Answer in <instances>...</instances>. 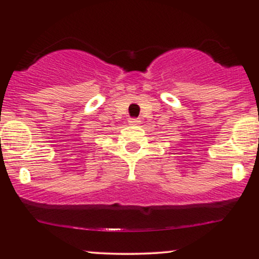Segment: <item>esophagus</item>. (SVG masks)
<instances>
[{"label": "esophagus", "instance_id": "34e87169", "mask_svg": "<svg viewBox=\"0 0 259 259\" xmlns=\"http://www.w3.org/2000/svg\"><path fill=\"white\" fill-rule=\"evenodd\" d=\"M129 124L130 125H139L140 124V119H137V118H132V119H129Z\"/></svg>", "mask_w": 259, "mask_h": 259}]
</instances>
